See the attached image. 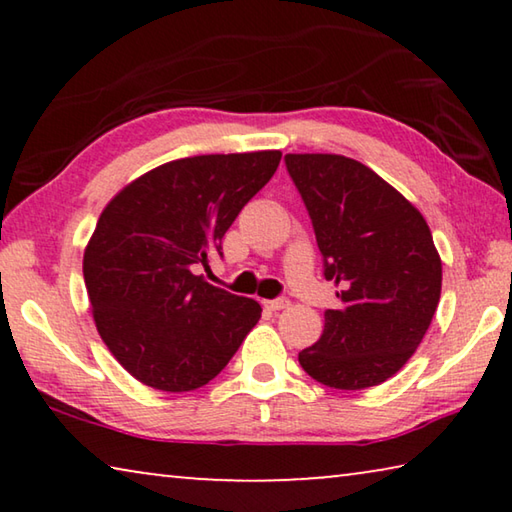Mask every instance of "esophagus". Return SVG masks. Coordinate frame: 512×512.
Here are the masks:
<instances>
[{
    "label": "esophagus",
    "instance_id": "1",
    "mask_svg": "<svg viewBox=\"0 0 512 512\" xmlns=\"http://www.w3.org/2000/svg\"><path fill=\"white\" fill-rule=\"evenodd\" d=\"M266 307L271 309V311H282V309H287V307H289V300H287V298H275V300H268V302H266Z\"/></svg>",
    "mask_w": 512,
    "mask_h": 512
}]
</instances>
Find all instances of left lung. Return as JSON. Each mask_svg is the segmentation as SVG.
<instances>
[{"label":"left lung","mask_w":512,"mask_h":512,"mask_svg":"<svg viewBox=\"0 0 512 512\" xmlns=\"http://www.w3.org/2000/svg\"><path fill=\"white\" fill-rule=\"evenodd\" d=\"M289 176L314 223L325 277L341 291L325 329L298 354L320 384L361 391L391 379L427 334L443 264L427 221L395 187L345 155L289 153Z\"/></svg>","instance_id":"obj_1"}]
</instances>
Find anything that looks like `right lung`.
Wrapping results in <instances>:
<instances>
[{"label":"right lung","instance_id":"right-lung-1","mask_svg":"<svg viewBox=\"0 0 512 512\" xmlns=\"http://www.w3.org/2000/svg\"><path fill=\"white\" fill-rule=\"evenodd\" d=\"M280 151L160 164L103 207L85 246L94 325L121 368L167 393L205 386L262 318L253 298L212 287L198 266L280 164Z\"/></svg>","mask_w":512,"mask_h":512}]
</instances>
